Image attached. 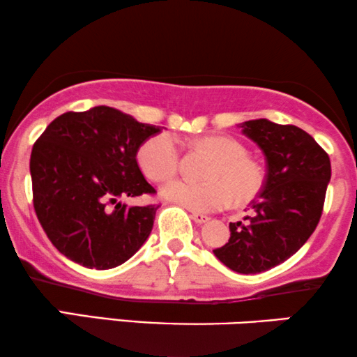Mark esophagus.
<instances>
[{
  "mask_svg": "<svg viewBox=\"0 0 357 357\" xmlns=\"http://www.w3.org/2000/svg\"><path fill=\"white\" fill-rule=\"evenodd\" d=\"M192 220L195 221L197 225H203V223H206L208 220V216L206 215H203V213H197V211H192Z\"/></svg>",
  "mask_w": 357,
  "mask_h": 357,
  "instance_id": "esophagus-1",
  "label": "esophagus"
}]
</instances>
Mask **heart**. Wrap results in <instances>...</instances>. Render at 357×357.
<instances>
[{"instance_id":"1","label":"heart","mask_w":357,"mask_h":357,"mask_svg":"<svg viewBox=\"0 0 357 357\" xmlns=\"http://www.w3.org/2000/svg\"><path fill=\"white\" fill-rule=\"evenodd\" d=\"M200 149L215 157L208 183L177 180L162 188V197L192 211H216L234 200L238 205L252 202L264 187L262 165L246 155L238 139L205 136L197 141ZM139 167L152 182H167L180 169V146L172 134H155L137 151Z\"/></svg>"}]
</instances>
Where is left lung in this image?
Returning <instances> with one entry per match:
<instances>
[{"mask_svg": "<svg viewBox=\"0 0 357 357\" xmlns=\"http://www.w3.org/2000/svg\"><path fill=\"white\" fill-rule=\"evenodd\" d=\"M239 128L266 155V182L246 223H229V241L213 252L231 271L259 274L294 256L313 234L331 164L318 142L297 126L252 119Z\"/></svg>", "mask_w": 357, "mask_h": 357, "instance_id": "1", "label": "left lung"}]
</instances>
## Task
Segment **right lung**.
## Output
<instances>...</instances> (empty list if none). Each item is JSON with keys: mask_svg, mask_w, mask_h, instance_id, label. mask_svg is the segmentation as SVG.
I'll use <instances>...</instances> for the list:
<instances>
[{"mask_svg": "<svg viewBox=\"0 0 357 357\" xmlns=\"http://www.w3.org/2000/svg\"><path fill=\"white\" fill-rule=\"evenodd\" d=\"M160 126L109 106L60 114L31 152L34 210L50 243L88 269H113L149 238L159 205L119 198L152 195L137 165L142 142Z\"/></svg>", "mask_w": 357, "mask_h": 357, "instance_id": "obj_1", "label": "right lung"}]
</instances>
